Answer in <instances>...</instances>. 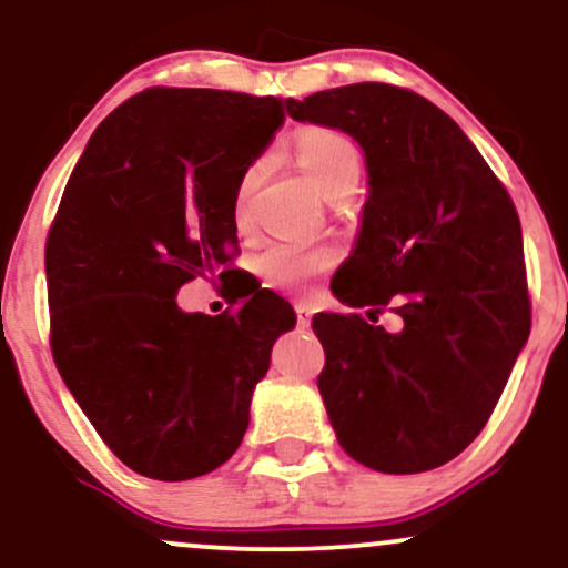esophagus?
Returning a JSON list of instances; mask_svg holds the SVG:
<instances>
[{
	"instance_id": "1",
	"label": "esophagus",
	"mask_w": 568,
	"mask_h": 568,
	"mask_svg": "<svg viewBox=\"0 0 568 568\" xmlns=\"http://www.w3.org/2000/svg\"><path fill=\"white\" fill-rule=\"evenodd\" d=\"M312 315H315V310H312L310 304H306V302H296V321H298V328H310Z\"/></svg>"
}]
</instances>
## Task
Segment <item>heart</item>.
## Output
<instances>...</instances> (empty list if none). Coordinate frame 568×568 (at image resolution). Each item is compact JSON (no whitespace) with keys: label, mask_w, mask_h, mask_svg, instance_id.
I'll list each match as a JSON object with an SVG mask.
<instances>
[{"label":"heart","mask_w":568,"mask_h":568,"mask_svg":"<svg viewBox=\"0 0 568 568\" xmlns=\"http://www.w3.org/2000/svg\"><path fill=\"white\" fill-rule=\"evenodd\" d=\"M293 158L298 168L310 175L328 200L338 197L347 189H355L363 173V158L355 141L331 128H304L293 139ZM266 173V160L253 162L240 175L237 192H234V216L237 224H245L251 200L256 194ZM336 262V251L331 245H296L275 243L270 245L258 258V270L270 283L283 288H304L310 280L323 275Z\"/></svg>","instance_id":"b5f03b06"}]
</instances>
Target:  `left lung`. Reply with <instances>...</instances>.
<instances>
[{
    "label": "left lung",
    "mask_w": 568,
    "mask_h": 568,
    "mask_svg": "<svg viewBox=\"0 0 568 568\" xmlns=\"http://www.w3.org/2000/svg\"><path fill=\"white\" fill-rule=\"evenodd\" d=\"M285 109L352 135L368 171L361 232L331 291L368 306L372 323L312 317L331 427L371 470H435L478 438L529 338L510 194L452 116L410 90L344 84ZM384 308L402 317L395 335L373 325Z\"/></svg>",
    "instance_id": "obj_1"
}]
</instances>
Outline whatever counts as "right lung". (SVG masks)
<instances>
[{"mask_svg": "<svg viewBox=\"0 0 568 568\" xmlns=\"http://www.w3.org/2000/svg\"><path fill=\"white\" fill-rule=\"evenodd\" d=\"M283 120L272 95L143 90L95 128L58 205L44 247L58 374L146 478H197L237 452L272 344L296 325L262 285L216 317L175 302L189 280L232 272L237 181Z\"/></svg>", "mask_w": 568, "mask_h": 568, "instance_id": "right-lung-1", "label": "right lung"}]
</instances>
